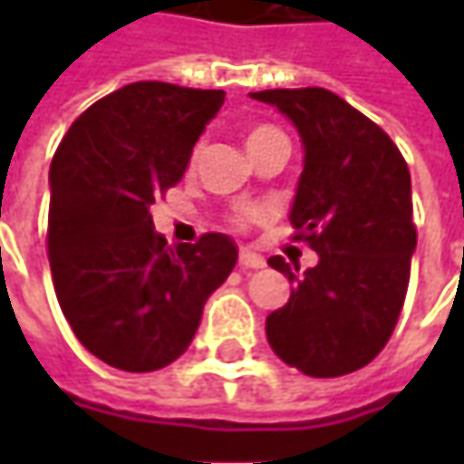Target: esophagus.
I'll list each match as a JSON object with an SVG mask.
<instances>
[{"mask_svg":"<svg viewBox=\"0 0 464 464\" xmlns=\"http://www.w3.org/2000/svg\"><path fill=\"white\" fill-rule=\"evenodd\" d=\"M266 260L260 258L253 250H240V268H263Z\"/></svg>","mask_w":464,"mask_h":464,"instance_id":"obj_1","label":"esophagus"}]
</instances>
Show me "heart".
Returning <instances> with one entry per match:
<instances>
[{
	"instance_id": "obj_1",
	"label": "heart",
	"mask_w": 464,
	"mask_h": 464,
	"mask_svg": "<svg viewBox=\"0 0 464 464\" xmlns=\"http://www.w3.org/2000/svg\"><path fill=\"white\" fill-rule=\"evenodd\" d=\"M271 134H281V131H276L274 126H256L250 134H247V141H256V139H260V136H271ZM256 214L250 211V208H240L237 214H235V222L237 224H245L247 219H253Z\"/></svg>"
}]
</instances>
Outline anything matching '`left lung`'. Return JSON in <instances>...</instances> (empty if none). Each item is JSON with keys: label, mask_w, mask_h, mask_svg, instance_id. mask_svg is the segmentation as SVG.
<instances>
[{"label": "left lung", "mask_w": 464, "mask_h": 464, "mask_svg": "<svg viewBox=\"0 0 464 464\" xmlns=\"http://www.w3.org/2000/svg\"><path fill=\"white\" fill-rule=\"evenodd\" d=\"M250 98L274 105L302 139L289 222L317 253L304 274L281 256L268 258L292 284L289 302L266 317L268 343L310 377L356 372L390 341L405 302L416 253L408 165L374 121L330 90Z\"/></svg>", "instance_id": "obj_1"}]
</instances>
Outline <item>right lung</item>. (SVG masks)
I'll use <instances>...</instances> for the list:
<instances>
[{"instance_id":"right-lung-1","label":"right lung","mask_w":464,"mask_h":464,"mask_svg":"<svg viewBox=\"0 0 464 464\" xmlns=\"http://www.w3.org/2000/svg\"><path fill=\"white\" fill-rule=\"evenodd\" d=\"M222 90L134 82L98 100L66 131L48 183V260L63 317L100 362L154 372L186 353L237 245L208 232L169 247L152 204L180 183Z\"/></svg>"}]
</instances>
